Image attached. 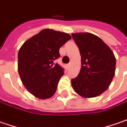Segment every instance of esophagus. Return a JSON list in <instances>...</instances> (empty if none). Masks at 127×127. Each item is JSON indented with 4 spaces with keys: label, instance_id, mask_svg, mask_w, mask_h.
<instances>
[{
    "label": "esophagus",
    "instance_id": "1",
    "mask_svg": "<svg viewBox=\"0 0 127 127\" xmlns=\"http://www.w3.org/2000/svg\"><path fill=\"white\" fill-rule=\"evenodd\" d=\"M71 66H72V63H69L67 64V67H70Z\"/></svg>",
    "mask_w": 127,
    "mask_h": 127
}]
</instances>
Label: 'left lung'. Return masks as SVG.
Masks as SVG:
<instances>
[{
	"mask_svg": "<svg viewBox=\"0 0 127 127\" xmlns=\"http://www.w3.org/2000/svg\"><path fill=\"white\" fill-rule=\"evenodd\" d=\"M79 47L81 66L79 75L72 79L74 91L90 98L108 89L115 73L116 59L110 48L101 38L88 32L72 33Z\"/></svg>",
	"mask_w": 127,
	"mask_h": 127,
	"instance_id": "8db88e82",
	"label": "left lung"
}]
</instances>
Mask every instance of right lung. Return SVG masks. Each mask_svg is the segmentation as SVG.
<instances>
[{"instance_id":"obj_1","label":"right lung","mask_w":127,"mask_h":127,"mask_svg":"<svg viewBox=\"0 0 127 127\" xmlns=\"http://www.w3.org/2000/svg\"><path fill=\"white\" fill-rule=\"evenodd\" d=\"M72 38L69 34L45 29L29 38L18 53V72L29 92L36 98L47 99L57 90L63 69L54 62L60 48Z\"/></svg>"}]
</instances>
